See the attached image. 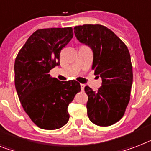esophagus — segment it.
<instances>
[{
  "instance_id": "esophagus-1",
  "label": "esophagus",
  "mask_w": 151,
  "mask_h": 151,
  "mask_svg": "<svg viewBox=\"0 0 151 151\" xmlns=\"http://www.w3.org/2000/svg\"><path fill=\"white\" fill-rule=\"evenodd\" d=\"M84 87H85V85L84 84H81V91H84Z\"/></svg>"
}]
</instances>
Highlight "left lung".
<instances>
[{"label":"left lung","mask_w":151,"mask_h":151,"mask_svg":"<svg viewBox=\"0 0 151 151\" xmlns=\"http://www.w3.org/2000/svg\"><path fill=\"white\" fill-rule=\"evenodd\" d=\"M73 30L80 42L92 50V70L102 81L97 91L84 88L88 118L97 126H111L122 119L130 99L133 69L128 48L104 25L83 24Z\"/></svg>","instance_id":"8db88e82"}]
</instances>
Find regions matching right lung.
<instances>
[{
  "label": "right lung",
  "mask_w": 151,
  "mask_h": 151,
  "mask_svg": "<svg viewBox=\"0 0 151 151\" xmlns=\"http://www.w3.org/2000/svg\"><path fill=\"white\" fill-rule=\"evenodd\" d=\"M73 29H38L28 39L14 62V84L24 111L38 127L53 130L67 124L69 104L81 91L74 80L60 81L50 70L60 65L61 50L73 38Z\"/></svg>",
  "instance_id": "obj_1"
}]
</instances>
